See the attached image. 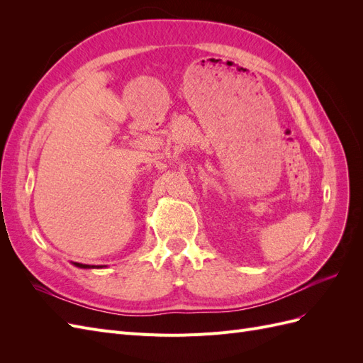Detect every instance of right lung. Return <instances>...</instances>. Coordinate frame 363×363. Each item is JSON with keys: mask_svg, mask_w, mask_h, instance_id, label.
Returning <instances> with one entry per match:
<instances>
[{"mask_svg": "<svg viewBox=\"0 0 363 363\" xmlns=\"http://www.w3.org/2000/svg\"><path fill=\"white\" fill-rule=\"evenodd\" d=\"M74 265L77 268H83V269H91V268H103V267H95V265H83V263H77L74 262Z\"/></svg>", "mask_w": 363, "mask_h": 363, "instance_id": "obj_1", "label": "right lung"}]
</instances>
